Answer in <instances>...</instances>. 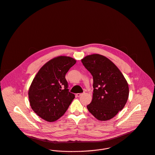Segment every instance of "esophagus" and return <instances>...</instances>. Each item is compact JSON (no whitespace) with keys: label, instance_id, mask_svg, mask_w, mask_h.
I'll return each mask as SVG.
<instances>
[{"label":"esophagus","instance_id":"34e87169","mask_svg":"<svg viewBox=\"0 0 155 155\" xmlns=\"http://www.w3.org/2000/svg\"><path fill=\"white\" fill-rule=\"evenodd\" d=\"M82 94V93H77V94H76V97H80Z\"/></svg>","mask_w":155,"mask_h":155}]
</instances>
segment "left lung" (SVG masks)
Returning a JSON list of instances; mask_svg holds the SVG:
<instances>
[{
  "mask_svg": "<svg viewBox=\"0 0 155 155\" xmlns=\"http://www.w3.org/2000/svg\"><path fill=\"white\" fill-rule=\"evenodd\" d=\"M81 61L93 78V99L87 106L88 110L100 121L114 118L129 97L126 79L118 68L102 54H90Z\"/></svg>",
  "mask_w": 155,
  "mask_h": 155,
  "instance_id": "obj_1",
  "label": "left lung"
}]
</instances>
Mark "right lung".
I'll list each match as a JSON object with an SVG mask.
<instances>
[{"mask_svg":"<svg viewBox=\"0 0 155 155\" xmlns=\"http://www.w3.org/2000/svg\"><path fill=\"white\" fill-rule=\"evenodd\" d=\"M76 62L70 56H59L39 70L28 91L32 110L41 118L53 122L61 117L74 99L68 91L65 74Z\"/></svg>","mask_w":155,"mask_h":155,"instance_id":"add662e5","label":"right lung"}]
</instances>
